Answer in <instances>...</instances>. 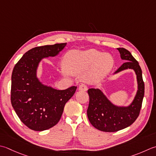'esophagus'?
<instances>
[{
	"label": "esophagus",
	"mask_w": 156,
	"mask_h": 156,
	"mask_svg": "<svg viewBox=\"0 0 156 156\" xmlns=\"http://www.w3.org/2000/svg\"><path fill=\"white\" fill-rule=\"evenodd\" d=\"M79 90H83V91H86V90H87V89H88V87H87V85H85V84H80V86H79Z\"/></svg>",
	"instance_id": "esophagus-1"
}]
</instances>
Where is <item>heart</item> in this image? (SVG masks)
I'll use <instances>...</instances> for the list:
<instances>
[{
	"label": "heart",
	"instance_id": "b5f03b06",
	"mask_svg": "<svg viewBox=\"0 0 156 156\" xmlns=\"http://www.w3.org/2000/svg\"><path fill=\"white\" fill-rule=\"evenodd\" d=\"M62 72L68 71L74 74L84 75V79L89 82L99 81L111 71L114 59L110 54L95 49L84 51H70L64 57Z\"/></svg>",
	"mask_w": 156,
	"mask_h": 156
}]
</instances>
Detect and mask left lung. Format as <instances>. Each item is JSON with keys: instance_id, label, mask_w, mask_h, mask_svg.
I'll return each mask as SVG.
<instances>
[{"instance_id": "1", "label": "left lung", "mask_w": 156, "mask_h": 156, "mask_svg": "<svg viewBox=\"0 0 156 156\" xmlns=\"http://www.w3.org/2000/svg\"><path fill=\"white\" fill-rule=\"evenodd\" d=\"M122 59L127 61L115 74L126 69H133L136 75L138 90L132 103L128 107L114 105L99 88H89V105L87 115L90 124L103 132H116L130 126L138 118L144 97L145 84L142 70L137 61L124 48H118Z\"/></svg>"}]
</instances>
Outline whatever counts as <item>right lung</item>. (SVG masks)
Returning a JSON list of instances; mask_svg holds the SVG:
<instances>
[{
	"mask_svg": "<svg viewBox=\"0 0 156 156\" xmlns=\"http://www.w3.org/2000/svg\"><path fill=\"white\" fill-rule=\"evenodd\" d=\"M67 43L37 47L27 51L13 68L11 101L20 120L31 130L51 129L59 121L64 107L77 87L57 90L42 84L36 76L42 59L55 57Z\"/></svg>",
	"mask_w": 156,
	"mask_h": 156,
	"instance_id": "1",
	"label": "right lung"
}]
</instances>
